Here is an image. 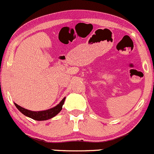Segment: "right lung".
Instances as JSON below:
<instances>
[{"label": "right lung", "instance_id": "right-lung-1", "mask_svg": "<svg viewBox=\"0 0 154 154\" xmlns=\"http://www.w3.org/2000/svg\"><path fill=\"white\" fill-rule=\"evenodd\" d=\"M65 99H66V97H64L59 103V104H57L54 107L44 111H37V112L30 111L28 110V109H25V108H22V106H19L16 103H15V106H16V108L19 109V111L21 113H22L24 115L28 117V118H32V119L35 120V121H46V120L54 118V116H56L62 110V106H63V103H64Z\"/></svg>", "mask_w": 154, "mask_h": 154}]
</instances>
